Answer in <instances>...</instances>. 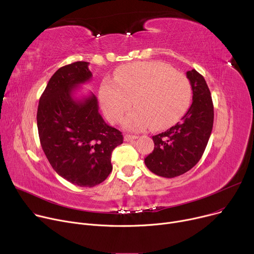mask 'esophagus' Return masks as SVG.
Segmentation results:
<instances>
[{"instance_id":"esophagus-1","label":"esophagus","mask_w":254,"mask_h":254,"mask_svg":"<svg viewBox=\"0 0 254 254\" xmlns=\"http://www.w3.org/2000/svg\"><path fill=\"white\" fill-rule=\"evenodd\" d=\"M138 137L137 136H135V135H125V137H124V140L125 141H132V140H136Z\"/></svg>"}]
</instances>
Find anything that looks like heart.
I'll return each mask as SVG.
<instances>
[{"label":"heart","instance_id":"obj_1","mask_svg":"<svg viewBox=\"0 0 254 254\" xmlns=\"http://www.w3.org/2000/svg\"><path fill=\"white\" fill-rule=\"evenodd\" d=\"M191 87L181 72L158 62L134 63L123 65L115 72L114 80L106 78L100 87L101 108L112 124L124 119L127 129L140 130L150 127L163 129L185 112L190 105Z\"/></svg>","mask_w":254,"mask_h":254}]
</instances>
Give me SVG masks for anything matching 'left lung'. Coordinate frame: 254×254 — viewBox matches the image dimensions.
Returning a JSON list of instances; mask_svg holds the SVG:
<instances>
[{
    "mask_svg": "<svg viewBox=\"0 0 254 254\" xmlns=\"http://www.w3.org/2000/svg\"><path fill=\"white\" fill-rule=\"evenodd\" d=\"M186 77L192 90L190 109L175 126L152 137L154 149L144 159L152 173L165 178L180 176L197 164L213 127L214 109L206 80L194 69Z\"/></svg>",
    "mask_w": 254,
    "mask_h": 254,
    "instance_id": "8db88e82",
    "label": "left lung"
}]
</instances>
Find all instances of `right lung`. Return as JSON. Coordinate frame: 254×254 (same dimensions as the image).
<instances>
[{
  "mask_svg": "<svg viewBox=\"0 0 254 254\" xmlns=\"http://www.w3.org/2000/svg\"><path fill=\"white\" fill-rule=\"evenodd\" d=\"M88 64L76 62L60 68L48 81L37 112L40 143L51 167L82 188L109 176L111 153L124 141L122 132L105 123L93 93L75 96L78 86L92 77Z\"/></svg>",
  "mask_w": 254,
  "mask_h": 254,
  "instance_id": "right-lung-1",
  "label": "right lung"
}]
</instances>
